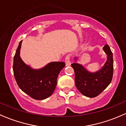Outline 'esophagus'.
Instances as JSON below:
<instances>
[{
	"label": "esophagus",
	"mask_w": 126,
	"mask_h": 126,
	"mask_svg": "<svg viewBox=\"0 0 126 126\" xmlns=\"http://www.w3.org/2000/svg\"><path fill=\"white\" fill-rule=\"evenodd\" d=\"M65 64L66 66H71V63L70 62V55H67L65 58Z\"/></svg>",
	"instance_id": "esophagus-1"
}]
</instances>
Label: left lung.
Returning a JSON list of instances; mask_svg holds the SVG:
<instances>
[{
    "label": "left lung",
    "instance_id": "obj_1",
    "mask_svg": "<svg viewBox=\"0 0 126 126\" xmlns=\"http://www.w3.org/2000/svg\"><path fill=\"white\" fill-rule=\"evenodd\" d=\"M107 55L106 62L98 71L89 72L82 64H71L75 72V84L77 88L84 96L94 98L98 96L109 85L113 72V54L108 45L103 47ZM75 61L78 57L74 58Z\"/></svg>",
    "mask_w": 126,
    "mask_h": 126
}]
</instances>
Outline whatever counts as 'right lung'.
<instances>
[{
	"label": "right lung",
	"mask_w": 126,
	"mask_h": 126,
	"mask_svg": "<svg viewBox=\"0 0 126 126\" xmlns=\"http://www.w3.org/2000/svg\"><path fill=\"white\" fill-rule=\"evenodd\" d=\"M22 42V40L20 42L14 57V77L23 92L35 100H45L54 92L58 75L65 66V63L51 62L41 69H32L25 64L20 56Z\"/></svg>",
	"instance_id": "obj_1"
}]
</instances>
